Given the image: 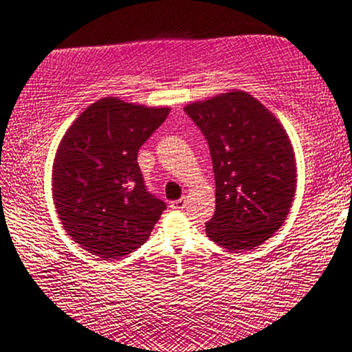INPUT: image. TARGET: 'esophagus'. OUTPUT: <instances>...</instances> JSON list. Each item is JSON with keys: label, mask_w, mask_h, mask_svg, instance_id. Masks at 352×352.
<instances>
[{"label": "esophagus", "mask_w": 352, "mask_h": 352, "mask_svg": "<svg viewBox=\"0 0 352 352\" xmlns=\"http://www.w3.org/2000/svg\"><path fill=\"white\" fill-rule=\"evenodd\" d=\"M186 206V199H178V200H175V201H172L170 204V208L172 210H183V208Z\"/></svg>", "instance_id": "obj_1"}]
</instances>
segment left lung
<instances>
[{
    "label": "left lung",
    "instance_id": "left-lung-1",
    "mask_svg": "<svg viewBox=\"0 0 352 352\" xmlns=\"http://www.w3.org/2000/svg\"><path fill=\"white\" fill-rule=\"evenodd\" d=\"M205 135L216 178L211 241L231 253L261 245L281 228L296 189L295 153L273 113L245 91L184 107Z\"/></svg>",
    "mask_w": 352,
    "mask_h": 352
}]
</instances>
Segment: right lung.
<instances>
[{
	"mask_svg": "<svg viewBox=\"0 0 352 352\" xmlns=\"http://www.w3.org/2000/svg\"><path fill=\"white\" fill-rule=\"evenodd\" d=\"M169 107L102 98L83 110L58 144L52 199L73 241L105 261L140 248L166 210L151 194L138 151L166 121Z\"/></svg>",
	"mask_w": 352,
	"mask_h": 352,
	"instance_id": "add662e5",
	"label": "right lung"
}]
</instances>
